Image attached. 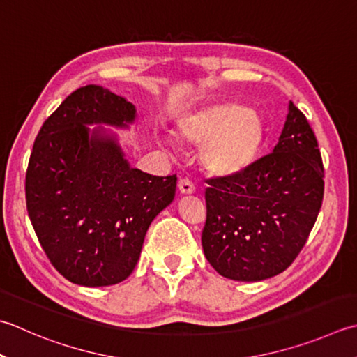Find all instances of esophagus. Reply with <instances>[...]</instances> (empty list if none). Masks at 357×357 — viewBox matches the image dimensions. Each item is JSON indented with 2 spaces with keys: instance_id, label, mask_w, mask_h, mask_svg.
<instances>
[{
  "instance_id": "34e87169",
  "label": "esophagus",
  "mask_w": 357,
  "mask_h": 357,
  "mask_svg": "<svg viewBox=\"0 0 357 357\" xmlns=\"http://www.w3.org/2000/svg\"><path fill=\"white\" fill-rule=\"evenodd\" d=\"M178 187H179V192L183 193V195H190V193L195 192V184L192 183L190 179H187V178L181 179Z\"/></svg>"
}]
</instances>
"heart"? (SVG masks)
Here are the masks:
<instances>
[{"instance_id": "obj_1", "label": "heart", "mask_w": 357, "mask_h": 357, "mask_svg": "<svg viewBox=\"0 0 357 357\" xmlns=\"http://www.w3.org/2000/svg\"><path fill=\"white\" fill-rule=\"evenodd\" d=\"M183 142L201 149V162L216 176H236L252 167L266 141V127L255 111L238 103H216L178 122Z\"/></svg>"}]
</instances>
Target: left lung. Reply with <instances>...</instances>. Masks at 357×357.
<instances>
[{"mask_svg":"<svg viewBox=\"0 0 357 357\" xmlns=\"http://www.w3.org/2000/svg\"><path fill=\"white\" fill-rule=\"evenodd\" d=\"M207 184L201 241L213 269L230 280L260 282L289 268L324 199L322 156L305 114L289 102L271 155Z\"/></svg>","mask_w":357,"mask_h":357,"instance_id":"8db88e82","label":"left lung"}]
</instances>
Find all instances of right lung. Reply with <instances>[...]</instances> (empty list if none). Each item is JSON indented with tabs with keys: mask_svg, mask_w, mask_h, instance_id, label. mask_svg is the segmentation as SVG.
<instances>
[{
	"mask_svg": "<svg viewBox=\"0 0 357 357\" xmlns=\"http://www.w3.org/2000/svg\"><path fill=\"white\" fill-rule=\"evenodd\" d=\"M135 105L86 85L69 94L35 139L26 206L49 261L66 280L109 286L135 271L146 230L174 198L176 174L132 169L105 123L127 128Z\"/></svg>",
	"mask_w": 357,
	"mask_h": 357,
	"instance_id": "right-lung-1",
	"label": "right lung"
}]
</instances>
